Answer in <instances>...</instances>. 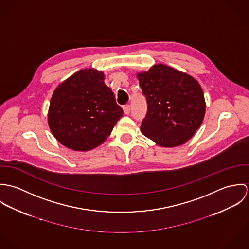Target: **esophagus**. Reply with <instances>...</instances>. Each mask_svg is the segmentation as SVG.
I'll return each mask as SVG.
<instances>
[{
    "mask_svg": "<svg viewBox=\"0 0 249 249\" xmlns=\"http://www.w3.org/2000/svg\"><path fill=\"white\" fill-rule=\"evenodd\" d=\"M124 114H129L130 113V106L129 105H125L124 107Z\"/></svg>",
    "mask_w": 249,
    "mask_h": 249,
    "instance_id": "1",
    "label": "esophagus"
}]
</instances>
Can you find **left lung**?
Returning a JSON list of instances; mask_svg holds the SVG:
<instances>
[{
  "instance_id": "obj_1",
  "label": "left lung",
  "mask_w": 249,
  "mask_h": 249,
  "mask_svg": "<svg viewBox=\"0 0 249 249\" xmlns=\"http://www.w3.org/2000/svg\"><path fill=\"white\" fill-rule=\"evenodd\" d=\"M138 79L146 101L142 134L165 147L191 139L205 114L204 95L198 82L163 64L138 73Z\"/></svg>"
}]
</instances>
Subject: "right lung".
I'll return each mask as SVG.
<instances>
[{
  "label": "right lung",
  "mask_w": 249,
  "mask_h": 249,
  "mask_svg": "<svg viewBox=\"0 0 249 249\" xmlns=\"http://www.w3.org/2000/svg\"><path fill=\"white\" fill-rule=\"evenodd\" d=\"M105 75L94 69L73 73L53 92L48 122L54 137L73 150L102 144L124 110L118 106Z\"/></svg>",
  "instance_id": "right-lung-1"
}]
</instances>
